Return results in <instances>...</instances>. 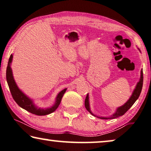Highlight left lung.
<instances>
[{
    "label": "left lung",
    "mask_w": 151,
    "mask_h": 151,
    "mask_svg": "<svg viewBox=\"0 0 151 151\" xmlns=\"http://www.w3.org/2000/svg\"><path fill=\"white\" fill-rule=\"evenodd\" d=\"M142 85H143V71L142 69L141 70V75H140V78H139V82H137V84L135 86V88L134 89V92H133L132 96L129 98V99L127 101L125 104H124L123 106H122L119 108H117L116 112L113 115L111 116L110 117H98L99 119H116V118H118L121 116H123L124 114H125L127 112V111L129 110L131 107H132L133 105H134L135 101L138 99L139 95H140L141 91H142ZM84 105H85V108H86V110L90 112L92 115L96 116L95 114H93L92 112L91 111L90 109V105H89V99H88V94H87L86 99H85V101H84Z\"/></svg>",
    "instance_id": "8db88e82"
}]
</instances>
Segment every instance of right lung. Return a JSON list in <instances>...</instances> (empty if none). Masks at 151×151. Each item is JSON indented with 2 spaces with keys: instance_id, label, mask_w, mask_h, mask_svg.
Segmentation results:
<instances>
[{
  "instance_id": "add662e5",
  "label": "right lung",
  "mask_w": 151,
  "mask_h": 151,
  "mask_svg": "<svg viewBox=\"0 0 151 151\" xmlns=\"http://www.w3.org/2000/svg\"><path fill=\"white\" fill-rule=\"evenodd\" d=\"M13 55L11 54L9 59L8 61L7 67H6V82H7L9 88L12 95L15 101L17 103V104L21 108L24 109L28 112L33 114L38 115V116H44L51 114L54 112L57 108L59 106L61 101V99L63 97L65 91H67V88H65L64 90L60 91L59 93L58 94L57 97L56 99V102L54 105L51 108H37L35 105L33 104V102L29 97H28L24 93H23L20 90H19L18 87H17V84L15 80L14 79V76H13L12 70L11 68V63L12 62Z\"/></svg>"
}]
</instances>
